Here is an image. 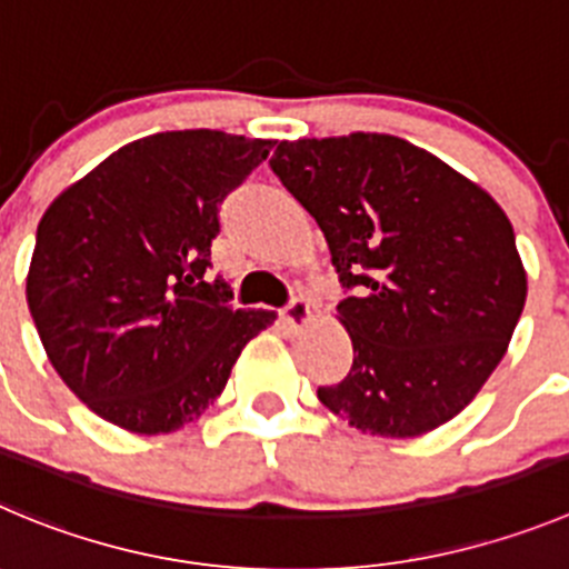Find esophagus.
<instances>
[{
	"label": "esophagus",
	"instance_id": "1",
	"mask_svg": "<svg viewBox=\"0 0 569 569\" xmlns=\"http://www.w3.org/2000/svg\"><path fill=\"white\" fill-rule=\"evenodd\" d=\"M283 320L289 322V326L295 328V331H300L302 326H309V320H311V302H309V297H302V295L291 297L289 306H286V309H283Z\"/></svg>",
	"mask_w": 569,
	"mask_h": 569
}]
</instances>
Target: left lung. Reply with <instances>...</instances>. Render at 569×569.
<instances>
[{"mask_svg":"<svg viewBox=\"0 0 569 569\" xmlns=\"http://www.w3.org/2000/svg\"><path fill=\"white\" fill-rule=\"evenodd\" d=\"M269 168L315 216L345 289L353 365L317 398L350 427L416 438L506 357L528 278L502 207L390 134L280 142Z\"/></svg>","mask_w":569,"mask_h":569,"instance_id":"8db88e82","label":"left lung"}]
</instances>
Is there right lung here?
<instances>
[{"label": "right lung", "mask_w": 569, "mask_h": 569, "mask_svg": "<svg viewBox=\"0 0 569 569\" xmlns=\"http://www.w3.org/2000/svg\"><path fill=\"white\" fill-rule=\"evenodd\" d=\"M272 151L224 131H162L120 148L41 219L28 306L63 385L103 421L173 432L221 396L274 311L238 309L210 278L221 201Z\"/></svg>", "instance_id": "add662e5"}]
</instances>
